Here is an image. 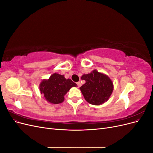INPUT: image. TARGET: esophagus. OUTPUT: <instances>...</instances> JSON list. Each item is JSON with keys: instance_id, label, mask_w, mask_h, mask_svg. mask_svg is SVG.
Listing matches in <instances>:
<instances>
[{"instance_id": "1", "label": "esophagus", "mask_w": 153, "mask_h": 153, "mask_svg": "<svg viewBox=\"0 0 153 153\" xmlns=\"http://www.w3.org/2000/svg\"><path fill=\"white\" fill-rule=\"evenodd\" d=\"M76 84H77L78 87H80L81 86V83H80V82H78L76 83Z\"/></svg>"}]
</instances>
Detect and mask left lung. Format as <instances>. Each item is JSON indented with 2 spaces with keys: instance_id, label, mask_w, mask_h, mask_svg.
Here are the masks:
<instances>
[{
  "instance_id": "1",
  "label": "left lung",
  "mask_w": 153,
  "mask_h": 153,
  "mask_svg": "<svg viewBox=\"0 0 153 153\" xmlns=\"http://www.w3.org/2000/svg\"><path fill=\"white\" fill-rule=\"evenodd\" d=\"M81 78L85 83L80 89L88 103L100 105L108 100L113 92L114 85L107 75L94 69L90 73L83 75Z\"/></svg>"
}]
</instances>
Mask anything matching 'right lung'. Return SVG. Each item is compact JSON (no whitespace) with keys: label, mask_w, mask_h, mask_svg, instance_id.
Returning <instances> with one entry per match:
<instances>
[{"label":"right lung","mask_w":153,"mask_h":153,"mask_svg":"<svg viewBox=\"0 0 153 153\" xmlns=\"http://www.w3.org/2000/svg\"><path fill=\"white\" fill-rule=\"evenodd\" d=\"M76 84L69 78L58 73H53L48 79H44L39 84V91L45 100L52 104L62 103L64 96Z\"/></svg>","instance_id":"right-lung-1"}]
</instances>
